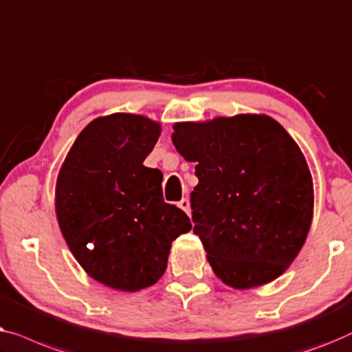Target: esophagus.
Masks as SVG:
<instances>
[{"label":"esophagus","mask_w":352,"mask_h":352,"mask_svg":"<svg viewBox=\"0 0 352 352\" xmlns=\"http://www.w3.org/2000/svg\"><path fill=\"white\" fill-rule=\"evenodd\" d=\"M178 207H180L182 210H185L186 214H190V201L186 199V197H183L182 201H178V204H177Z\"/></svg>","instance_id":"34e87169"}]
</instances>
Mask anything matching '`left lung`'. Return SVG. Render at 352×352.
Wrapping results in <instances>:
<instances>
[{"label":"left lung","mask_w":352,"mask_h":352,"mask_svg":"<svg viewBox=\"0 0 352 352\" xmlns=\"http://www.w3.org/2000/svg\"><path fill=\"white\" fill-rule=\"evenodd\" d=\"M174 131L177 151L196 162L192 231L214 273L239 290L274 280L313 220V178L300 146L266 115L177 122Z\"/></svg>","instance_id":"8db88e82"}]
</instances>
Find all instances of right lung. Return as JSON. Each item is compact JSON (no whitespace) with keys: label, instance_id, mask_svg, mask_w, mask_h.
<instances>
[{"label":"right lung","instance_id":"1","mask_svg":"<svg viewBox=\"0 0 352 352\" xmlns=\"http://www.w3.org/2000/svg\"><path fill=\"white\" fill-rule=\"evenodd\" d=\"M161 126L115 113L79 133L56 185L58 226L84 271L103 285L137 292L167 268L172 241L191 230L162 197V172L143 166Z\"/></svg>","mask_w":352,"mask_h":352}]
</instances>
